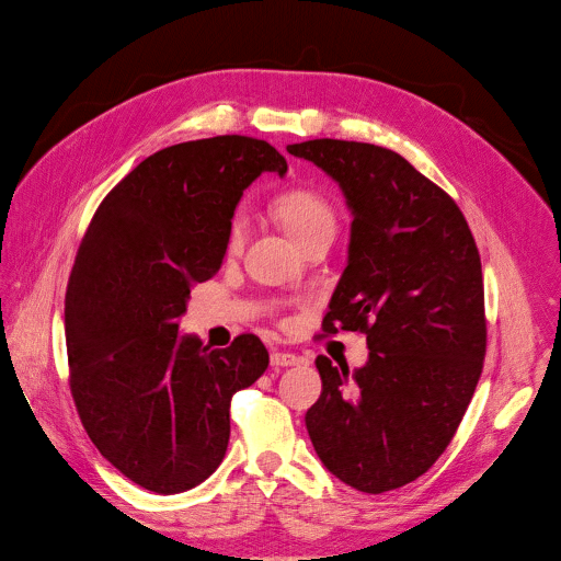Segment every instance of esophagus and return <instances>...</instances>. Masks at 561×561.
<instances>
[{
  "label": "esophagus",
  "mask_w": 561,
  "mask_h": 561,
  "mask_svg": "<svg viewBox=\"0 0 561 561\" xmlns=\"http://www.w3.org/2000/svg\"><path fill=\"white\" fill-rule=\"evenodd\" d=\"M297 364H299V357L293 353H279V351L271 353V366L286 368V366H297Z\"/></svg>",
  "instance_id": "obj_1"
}]
</instances>
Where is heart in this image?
<instances>
[{
	"label": "heart",
	"instance_id": "obj_1",
	"mask_svg": "<svg viewBox=\"0 0 561 561\" xmlns=\"http://www.w3.org/2000/svg\"><path fill=\"white\" fill-rule=\"evenodd\" d=\"M273 215L284 232L299 247L312 234L322 230H335V213L331 204L314 191L297 188L279 195L273 202ZM244 237V221L234 219L228 234V247L237 249Z\"/></svg>",
	"mask_w": 561,
	"mask_h": 561
}]
</instances>
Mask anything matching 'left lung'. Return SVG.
I'll list each match as a JSON object with an SVG mask.
<instances>
[{
    "instance_id": "1",
    "label": "left lung",
    "mask_w": 561,
    "mask_h": 561,
    "mask_svg": "<svg viewBox=\"0 0 561 561\" xmlns=\"http://www.w3.org/2000/svg\"><path fill=\"white\" fill-rule=\"evenodd\" d=\"M286 150L346 197L348 260L324 331H362L368 346L355 370L314 359L306 431L340 482L379 495L424 474L470 404L486 353L482 262L457 204L399 152L342 139Z\"/></svg>"
}]
</instances>
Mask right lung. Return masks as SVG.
<instances>
[{
    "label": "right lung",
    "instance_id": "add662e5",
    "mask_svg": "<svg viewBox=\"0 0 561 561\" xmlns=\"http://www.w3.org/2000/svg\"><path fill=\"white\" fill-rule=\"evenodd\" d=\"M288 164L268 141L219 135L157 150L100 204L66 290L70 390L98 450L137 486L175 495L221 463L230 399L255 383L268 351L180 333L191 286L226 255L234 208Z\"/></svg>",
    "mask_w": 561,
    "mask_h": 561
}]
</instances>
